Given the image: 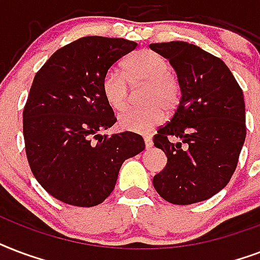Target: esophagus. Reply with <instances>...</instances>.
<instances>
[{
	"instance_id": "esophagus-1",
	"label": "esophagus",
	"mask_w": 260,
	"mask_h": 260,
	"mask_svg": "<svg viewBox=\"0 0 260 260\" xmlns=\"http://www.w3.org/2000/svg\"><path fill=\"white\" fill-rule=\"evenodd\" d=\"M144 142H145V146H146V149L152 148V145H153V142H152V137H150V136L144 137Z\"/></svg>"
}]
</instances>
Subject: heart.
Returning <instances> with one entry per match:
<instances>
[{"mask_svg": "<svg viewBox=\"0 0 260 260\" xmlns=\"http://www.w3.org/2000/svg\"><path fill=\"white\" fill-rule=\"evenodd\" d=\"M124 72L110 69L102 82L103 96L108 106L122 111L130 100L132 86L146 85L142 100L148 104L144 108L127 110L118 116L120 128L133 133L152 132L180 102L182 86L178 76L170 70V62L152 50H140L132 54L123 63Z\"/></svg>", "mask_w": 260, "mask_h": 260, "instance_id": "b5f03b06", "label": "heart"}]
</instances>
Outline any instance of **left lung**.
I'll return each instance as SVG.
<instances>
[{
  "mask_svg": "<svg viewBox=\"0 0 260 260\" xmlns=\"http://www.w3.org/2000/svg\"><path fill=\"white\" fill-rule=\"evenodd\" d=\"M149 47L170 59L182 86L174 116L153 137L167 156L153 186L174 205L201 202L222 190L236 170L245 140L243 90L220 58L195 44L176 40ZM170 136L182 142L174 144Z\"/></svg>",
  "mask_w": 260,
  "mask_h": 260,
  "instance_id": "left-lung-1",
  "label": "left lung"
}]
</instances>
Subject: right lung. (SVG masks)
<instances>
[{
	"label": "right lung",
	"mask_w": 260,
	"mask_h": 260,
	"mask_svg": "<svg viewBox=\"0 0 260 260\" xmlns=\"http://www.w3.org/2000/svg\"><path fill=\"white\" fill-rule=\"evenodd\" d=\"M136 47L122 38L85 36L57 50L34 78L23 111L25 153L36 180L61 202L102 203L124 160L145 149L137 133L99 134L116 122L103 77Z\"/></svg>",
	"instance_id": "right-lung-1"
}]
</instances>
